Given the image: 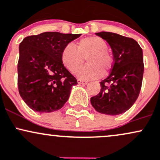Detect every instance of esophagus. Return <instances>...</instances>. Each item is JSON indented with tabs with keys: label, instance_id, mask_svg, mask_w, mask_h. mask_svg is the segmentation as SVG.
Listing matches in <instances>:
<instances>
[{
	"label": "esophagus",
	"instance_id": "34e87169",
	"mask_svg": "<svg viewBox=\"0 0 160 160\" xmlns=\"http://www.w3.org/2000/svg\"><path fill=\"white\" fill-rule=\"evenodd\" d=\"M77 82H78V84H87L88 83L86 81L81 80V79H78V80H77Z\"/></svg>",
	"mask_w": 160,
	"mask_h": 160
}]
</instances>
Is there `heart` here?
Masks as SVG:
<instances>
[{"mask_svg":"<svg viewBox=\"0 0 160 160\" xmlns=\"http://www.w3.org/2000/svg\"><path fill=\"white\" fill-rule=\"evenodd\" d=\"M75 48L71 44L66 45L61 53V60L66 69L75 74L86 59L88 64L78 72L81 79L98 78L101 72L106 74L111 69L112 58L107 50V42L101 38L91 36L81 39Z\"/></svg>","mask_w":160,"mask_h":160,"instance_id":"obj_1","label":"heart"}]
</instances>
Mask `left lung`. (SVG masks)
I'll list each match as a JSON object with an SVG mask.
<instances>
[{
	"label": "left lung",
	"mask_w": 160,
	"mask_h": 160,
	"mask_svg": "<svg viewBox=\"0 0 160 160\" xmlns=\"http://www.w3.org/2000/svg\"><path fill=\"white\" fill-rule=\"evenodd\" d=\"M110 46L114 63L107 78L100 82V93L91 98L95 110L116 116L124 113L138 99L143 75V51L133 38L109 32L95 33Z\"/></svg>",
	"instance_id": "1"
}]
</instances>
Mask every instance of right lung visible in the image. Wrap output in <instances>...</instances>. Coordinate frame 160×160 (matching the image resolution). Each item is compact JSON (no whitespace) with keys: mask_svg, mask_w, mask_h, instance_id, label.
Segmentation results:
<instances>
[{"mask_svg":"<svg viewBox=\"0 0 160 160\" xmlns=\"http://www.w3.org/2000/svg\"><path fill=\"white\" fill-rule=\"evenodd\" d=\"M81 34L47 32L28 36L19 44L18 88L21 98L38 112L62 108L76 78L62 64L61 53Z\"/></svg>","mask_w":160,"mask_h":160,"instance_id":"right-lung-1","label":"right lung"}]
</instances>
